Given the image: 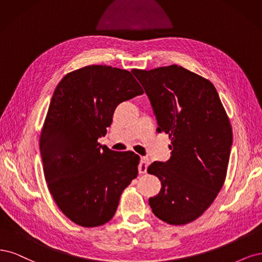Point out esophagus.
<instances>
[{"mask_svg":"<svg viewBox=\"0 0 262 262\" xmlns=\"http://www.w3.org/2000/svg\"><path fill=\"white\" fill-rule=\"evenodd\" d=\"M150 162H149V159L146 157H141L140 159V163L138 165V172L140 174H145L147 172V168L149 166Z\"/></svg>","mask_w":262,"mask_h":262,"instance_id":"1","label":"esophagus"}]
</instances>
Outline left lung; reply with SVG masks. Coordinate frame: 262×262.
<instances>
[{
    "label": "left lung",
    "mask_w": 262,
    "mask_h": 262,
    "mask_svg": "<svg viewBox=\"0 0 262 262\" xmlns=\"http://www.w3.org/2000/svg\"><path fill=\"white\" fill-rule=\"evenodd\" d=\"M132 73L150 100L157 132L171 138L170 160L148 167L161 182L149 206L168 224L189 223L210 207L224 184L233 143L229 117L212 83L182 66Z\"/></svg>",
    "instance_id": "8db88e82"
}]
</instances>
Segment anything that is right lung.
Returning <instances> with one entry per match:
<instances>
[{
    "label": "right lung",
    "instance_id": "add662e5",
    "mask_svg": "<svg viewBox=\"0 0 262 262\" xmlns=\"http://www.w3.org/2000/svg\"><path fill=\"white\" fill-rule=\"evenodd\" d=\"M143 94L130 72L106 65L64 76L41 130L40 154L54 201L74 223L95 227L114 216L123 190L138 174L139 156L113 151L98 139L116 106Z\"/></svg>",
    "mask_w": 262,
    "mask_h": 262
}]
</instances>
